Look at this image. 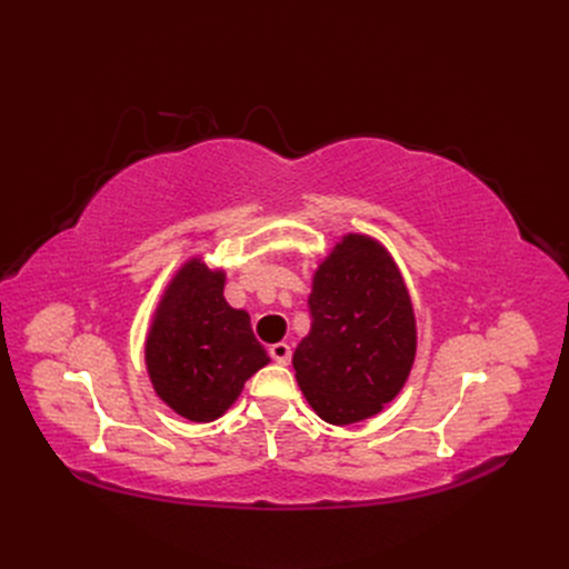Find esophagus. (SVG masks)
I'll use <instances>...</instances> for the list:
<instances>
[{"instance_id":"esophagus-1","label":"esophagus","mask_w":569,"mask_h":569,"mask_svg":"<svg viewBox=\"0 0 569 569\" xmlns=\"http://www.w3.org/2000/svg\"><path fill=\"white\" fill-rule=\"evenodd\" d=\"M268 355L273 357V361H276V363L287 366V363L291 361V347H289L287 342H276V345H270Z\"/></svg>"}]
</instances>
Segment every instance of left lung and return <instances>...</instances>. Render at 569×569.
Instances as JSON below:
<instances>
[{"mask_svg":"<svg viewBox=\"0 0 569 569\" xmlns=\"http://www.w3.org/2000/svg\"><path fill=\"white\" fill-rule=\"evenodd\" d=\"M310 333L293 370L310 408L349 426L385 410L405 387L417 355L410 291L380 240L347 233L312 278Z\"/></svg>","mask_w":569,"mask_h":569,"instance_id":"1","label":"left lung"}]
</instances>
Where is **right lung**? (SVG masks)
Here are the masks:
<instances>
[{"mask_svg":"<svg viewBox=\"0 0 569 569\" xmlns=\"http://www.w3.org/2000/svg\"><path fill=\"white\" fill-rule=\"evenodd\" d=\"M224 270L199 257L180 266L154 310L146 366L154 393L194 423L220 419L270 359L250 315L224 299Z\"/></svg>","mask_w":569,"mask_h":569,"instance_id":"add662e5","label":"right lung"}]
</instances>
